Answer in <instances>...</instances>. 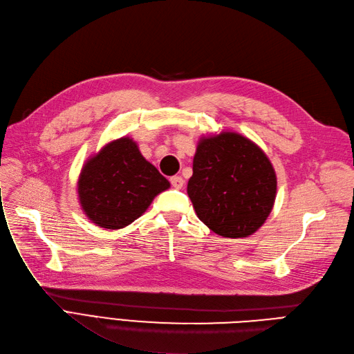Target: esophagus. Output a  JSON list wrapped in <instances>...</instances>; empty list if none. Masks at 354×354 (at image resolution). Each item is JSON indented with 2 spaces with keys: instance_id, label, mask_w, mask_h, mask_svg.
<instances>
[{
  "instance_id": "obj_1",
  "label": "esophagus",
  "mask_w": 354,
  "mask_h": 354,
  "mask_svg": "<svg viewBox=\"0 0 354 354\" xmlns=\"http://www.w3.org/2000/svg\"><path fill=\"white\" fill-rule=\"evenodd\" d=\"M170 184H172V187H174V188H176V189H180L182 187H184L185 180L182 179L180 176H172V178H170Z\"/></svg>"
}]
</instances>
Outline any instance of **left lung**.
Instances as JSON below:
<instances>
[{
  "label": "left lung",
  "mask_w": 354,
  "mask_h": 354,
  "mask_svg": "<svg viewBox=\"0 0 354 354\" xmlns=\"http://www.w3.org/2000/svg\"><path fill=\"white\" fill-rule=\"evenodd\" d=\"M187 192L209 230L225 238H247L273 209L277 174L257 144L222 131L200 138Z\"/></svg>",
  "instance_id": "obj_1"
}]
</instances>
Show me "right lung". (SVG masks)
I'll list each match as a JSON object with an SVG mask.
<instances>
[{
  "instance_id": "add662e5",
  "label": "right lung",
  "mask_w": 354,
  "mask_h": 354,
  "mask_svg": "<svg viewBox=\"0 0 354 354\" xmlns=\"http://www.w3.org/2000/svg\"><path fill=\"white\" fill-rule=\"evenodd\" d=\"M169 187V180L145 160L136 142L122 136L85 162L77 179V197L91 222L106 230H122Z\"/></svg>"
}]
</instances>
